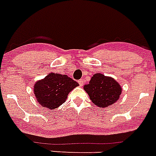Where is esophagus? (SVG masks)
I'll use <instances>...</instances> for the list:
<instances>
[{"label":"esophagus","mask_w":156,"mask_h":156,"mask_svg":"<svg viewBox=\"0 0 156 156\" xmlns=\"http://www.w3.org/2000/svg\"><path fill=\"white\" fill-rule=\"evenodd\" d=\"M84 83H85V81L83 80V79H80V80L78 81V83H79V85H80V87H82L84 84Z\"/></svg>","instance_id":"1"}]
</instances>
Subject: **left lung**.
Listing matches in <instances>:
<instances>
[{
  "label": "left lung",
  "mask_w": 156,
  "mask_h": 156,
  "mask_svg": "<svg viewBox=\"0 0 156 156\" xmlns=\"http://www.w3.org/2000/svg\"><path fill=\"white\" fill-rule=\"evenodd\" d=\"M93 104L100 108H107L117 102L122 93V87L117 81L102 73L91 77L89 84L83 87Z\"/></svg>",
  "instance_id": "obj_1"
}]
</instances>
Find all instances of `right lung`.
I'll return each mask as SVG.
<instances>
[{"label":"right lung","mask_w":156,"mask_h":156,"mask_svg":"<svg viewBox=\"0 0 156 156\" xmlns=\"http://www.w3.org/2000/svg\"><path fill=\"white\" fill-rule=\"evenodd\" d=\"M78 85L68 75L51 73L36 82L33 91L41 106L55 110L65 102L69 93Z\"/></svg>","instance_id":"obj_1"}]
</instances>
